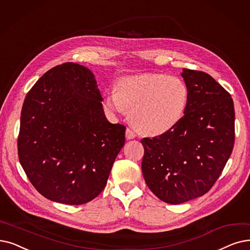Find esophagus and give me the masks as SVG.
Wrapping results in <instances>:
<instances>
[{
  "label": "esophagus",
  "instance_id": "1",
  "mask_svg": "<svg viewBox=\"0 0 250 250\" xmlns=\"http://www.w3.org/2000/svg\"><path fill=\"white\" fill-rule=\"evenodd\" d=\"M125 138H126L127 140H132V139L136 138V134L132 131L131 128H126V131H125Z\"/></svg>",
  "mask_w": 250,
  "mask_h": 250
}]
</instances>
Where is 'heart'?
<instances>
[{"instance_id": "heart-1", "label": "heart", "mask_w": 250, "mask_h": 250, "mask_svg": "<svg viewBox=\"0 0 250 250\" xmlns=\"http://www.w3.org/2000/svg\"><path fill=\"white\" fill-rule=\"evenodd\" d=\"M115 92L106 95L105 109L128 111V119L140 133L159 136L175 128L189 101L186 83L162 73H140L118 79Z\"/></svg>"}]
</instances>
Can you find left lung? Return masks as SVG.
<instances>
[{
  "instance_id": "obj_1",
  "label": "left lung",
  "mask_w": 250,
  "mask_h": 250,
  "mask_svg": "<svg viewBox=\"0 0 250 250\" xmlns=\"http://www.w3.org/2000/svg\"><path fill=\"white\" fill-rule=\"evenodd\" d=\"M189 101L171 131L141 140L142 172L160 200L180 204L208 193L234 147L235 111L231 95L209 74L183 68Z\"/></svg>"
}]
</instances>
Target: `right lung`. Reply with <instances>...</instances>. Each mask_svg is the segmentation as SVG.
I'll return each instance as SVG.
<instances>
[{"mask_svg": "<svg viewBox=\"0 0 250 250\" xmlns=\"http://www.w3.org/2000/svg\"><path fill=\"white\" fill-rule=\"evenodd\" d=\"M102 101L94 73L72 62L47 71L27 93L18 157L47 199L80 205L105 188L125 126L107 121Z\"/></svg>", "mask_w": 250, "mask_h": 250, "instance_id": "add662e5", "label": "right lung"}]
</instances>
